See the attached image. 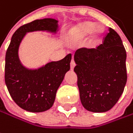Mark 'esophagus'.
<instances>
[{
  "label": "esophagus",
  "instance_id": "34e87169",
  "mask_svg": "<svg viewBox=\"0 0 133 133\" xmlns=\"http://www.w3.org/2000/svg\"><path fill=\"white\" fill-rule=\"evenodd\" d=\"M70 65H71V70H73V69H74V68H75V65H76V64H75V61H74L73 58H72V59H71V61Z\"/></svg>",
  "mask_w": 133,
  "mask_h": 133
}]
</instances>
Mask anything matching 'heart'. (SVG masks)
I'll return each instance as SVG.
<instances>
[{"mask_svg": "<svg viewBox=\"0 0 133 133\" xmlns=\"http://www.w3.org/2000/svg\"><path fill=\"white\" fill-rule=\"evenodd\" d=\"M94 23L92 22H84L75 26L72 30V34L78 39H82L85 38L91 33L92 30H94L91 34V40L96 41L100 36L102 34L103 30L101 27H96L94 29Z\"/></svg>", "mask_w": 133, "mask_h": 133, "instance_id": "1", "label": "heart"}]
</instances>
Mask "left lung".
I'll return each mask as SVG.
<instances>
[{
	"instance_id": "1",
	"label": "left lung",
	"mask_w": 133,
	"mask_h": 133,
	"mask_svg": "<svg viewBox=\"0 0 133 133\" xmlns=\"http://www.w3.org/2000/svg\"><path fill=\"white\" fill-rule=\"evenodd\" d=\"M103 43L95 49L81 48L75 54L80 99L88 111L110 110L127 84V52L118 33L109 28Z\"/></svg>"
}]
</instances>
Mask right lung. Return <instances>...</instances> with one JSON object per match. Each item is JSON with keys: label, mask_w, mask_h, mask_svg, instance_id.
Here are the masks:
<instances>
[{"label": "right lung", "mask_w": 133, "mask_h": 133, "mask_svg": "<svg viewBox=\"0 0 133 133\" xmlns=\"http://www.w3.org/2000/svg\"><path fill=\"white\" fill-rule=\"evenodd\" d=\"M58 21L54 19H36L21 26L14 33L5 56V84L12 99L19 107L32 113L50 109L58 88L70 69L71 55L52 62L36 70L23 66L19 60V45L26 32L47 30L55 32Z\"/></svg>", "instance_id": "obj_1"}]
</instances>
